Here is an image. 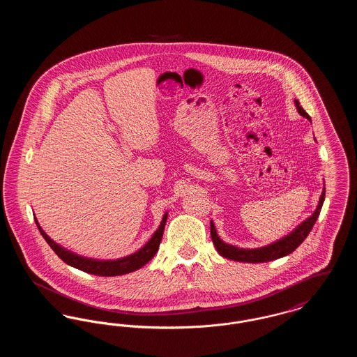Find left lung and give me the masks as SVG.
I'll list each match as a JSON object with an SVG mask.
<instances>
[{
    "label": "left lung",
    "instance_id": "obj_1",
    "mask_svg": "<svg viewBox=\"0 0 357 357\" xmlns=\"http://www.w3.org/2000/svg\"><path fill=\"white\" fill-rule=\"evenodd\" d=\"M294 104L297 107V111L300 115L305 116L306 119L310 120L309 115L304 111V108L300 105L298 100H294ZM324 199H325V188L321 192L320 201H319V206L314 210V213L303 222L301 225H298L289 236L287 237L278 239L277 242H273L268 246L264 248H258V249H241V248H236L233 245L225 243L221 238L218 237L215 226L213 221L210 222V234H211V239L213 243L217 249V252L227 258V259H233V261H238V262H249V264H258V262H268V261H273L281 257L293 253L303 242L304 239L307 237V234L310 233V230L313 229V225L317 221L321 207H323Z\"/></svg>",
    "mask_w": 357,
    "mask_h": 357
}]
</instances>
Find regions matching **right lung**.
Segmentation results:
<instances>
[{"mask_svg":"<svg viewBox=\"0 0 357 357\" xmlns=\"http://www.w3.org/2000/svg\"><path fill=\"white\" fill-rule=\"evenodd\" d=\"M37 223V227L41 233V236L48 242V245L51 246L52 250L59 255L66 264H68L70 266L83 271L89 274H95V275H102V277H114V275H121V274H127V273L135 272L137 269H140L142 266H144L150 259H153V255H156L160 241L163 237V231H165V226L167 221V213L165 214L163 220L160 222V226L158 227V230L153 233L151 239L136 253L127 257H123L119 259H92V258H85L82 255H75L72 252H69L67 249L61 248L60 245H57L53 239L48 237L45 234V231L40 227L37 220H34Z\"/></svg>","mask_w":357,"mask_h":357,"instance_id":"obj_1","label":"right lung"}]
</instances>
